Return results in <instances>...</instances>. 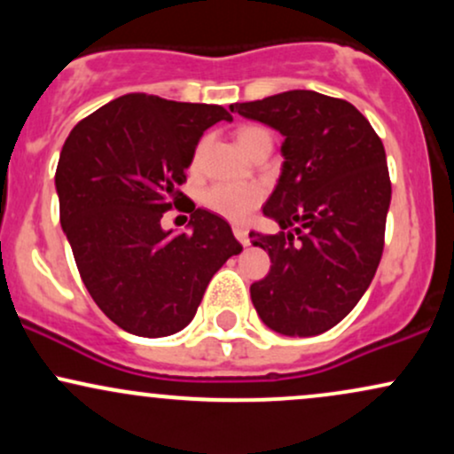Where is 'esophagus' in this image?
<instances>
[{"label": "esophagus", "mask_w": 454, "mask_h": 454, "mask_svg": "<svg viewBox=\"0 0 454 454\" xmlns=\"http://www.w3.org/2000/svg\"><path fill=\"white\" fill-rule=\"evenodd\" d=\"M234 231V237L239 239V243H243V245H249V237H247V231H245L243 226H234L232 228Z\"/></svg>", "instance_id": "esophagus-1"}]
</instances>
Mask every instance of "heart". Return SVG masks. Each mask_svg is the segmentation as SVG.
I'll list each match as a JSON object with an SVG mask.
<instances>
[{"label": "heart", "instance_id": "1", "mask_svg": "<svg viewBox=\"0 0 454 454\" xmlns=\"http://www.w3.org/2000/svg\"><path fill=\"white\" fill-rule=\"evenodd\" d=\"M239 145H241L245 153H249L258 143L270 140V134L264 128L249 126L243 128L237 134ZM262 200V190L256 184H231V181H220L213 184L202 196V202L207 209H211L217 215L226 217L231 222H245L252 211L256 209Z\"/></svg>", "mask_w": 454, "mask_h": 454}]
</instances>
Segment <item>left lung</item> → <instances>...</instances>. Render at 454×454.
<instances>
[{
	"label": "left lung",
	"instance_id": "left-lung-1",
	"mask_svg": "<svg viewBox=\"0 0 454 454\" xmlns=\"http://www.w3.org/2000/svg\"><path fill=\"white\" fill-rule=\"evenodd\" d=\"M231 111L284 137L278 187L262 207L281 231L249 234L270 256L269 275L249 288L252 303L281 335H320L350 314L382 258L384 145L350 102L317 91H284Z\"/></svg>",
	"mask_w": 454,
	"mask_h": 454
}]
</instances>
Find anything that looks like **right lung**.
<instances>
[{
	"label": "right lung",
	"mask_w": 454,
	"mask_h": 454,
	"mask_svg": "<svg viewBox=\"0 0 454 454\" xmlns=\"http://www.w3.org/2000/svg\"><path fill=\"white\" fill-rule=\"evenodd\" d=\"M232 114L217 104L128 93L81 119L61 149L59 220L91 299L117 326L166 337L192 322L217 269L243 245L196 209L190 232L161 231L184 198L198 140Z\"/></svg>",
	"instance_id": "add662e5"
}]
</instances>
